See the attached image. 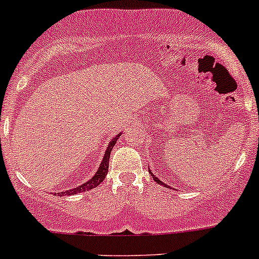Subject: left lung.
<instances>
[{
	"label": "left lung",
	"mask_w": 259,
	"mask_h": 259,
	"mask_svg": "<svg viewBox=\"0 0 259 259\" xmlns=\"http://www.w3.org/2000/svg\"><path fill=\"white\" fill-rule=\"evenodd\" d=\"M150 174H151V173H150ZM151 177H153V179H154V180H155V182H156V183H158V184H163V185H165V184H164V183H163V182H160V180H159L158 178H156V177H155V176H153V174H151Z\"/></svg>",
	"instance_id": "1"
}]
</instances>
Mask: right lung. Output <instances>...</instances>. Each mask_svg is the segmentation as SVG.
<instances>
[{
    "label": "right lung",
    "instance_id": "obj_1",
    "mask_svg": "<svg viewBox=\"0 0 259 259\" xmlns=\"http://www.w3.org/2000/svg\"><path fill=\"white\" fill-rule=\"evenodd\" d=\"M120 135L121 134H117L116 137L113 138V140L110 142V144H109L108 149H106L105 154H104V158H103V161H101L100 166H99L98 171L95 173V176L93 177L90 180H88L86 183H83L82 185H80V187L77 188H74V189H69L66 190V192H62V194L65 195H72V194H77V193H81V192H86V190H90L93 189V188L98 187V185H100V183L103 182L104 179H105L106 174H108V169H109V159H110V153L111 150H113L114 145L116 144L117 139L120 138Z\"/></svg>",
    "mask_w": 259,
    "mask_h": 259
}]
</instances>
